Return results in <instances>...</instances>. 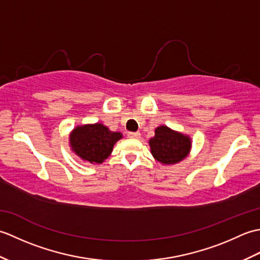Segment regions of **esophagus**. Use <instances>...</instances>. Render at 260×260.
<instances>
[{"mask_svg":"<svg viewBox=\"0 0 260 260\" xmlns=\"http://www.w3.org/2000/svg\"><path fill=\"white\" fill-rule=\"evenodd\" d=\"M127 136H128L129 139H139L141 134L139 132H128V133H127Z\"/></svg>","mask_w":260,"mask_h":260,"instance_id":"34e87169","label":"esophagus"}]
</instances>
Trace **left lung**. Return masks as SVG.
Instances as JSON below:
<instances>
[{"label":"left lung","instance_id":"1","mask_svg":"<svg viewBox=\"0 0 260 260\" xmlns=\"http://www.w3.org/2000/svg\"><path fill=\"white\" fill-rule=\"evenodd\" d=\"M153 156L162 164H174L182 161L191 148V140L183 134L176 133L168 126H159L155 136L150 140Z\"/></svg>","mask_w":260,"mask_h":260}]
</instances>
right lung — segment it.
Segmentation results:
<instances>
[{"label":"right lung","mask_w":260,"mask_h":260,"mask_svg":"<svg viewBox=\"0 0 260 260\" xmlns=\"http://www.w3.org/2000/svg\"><path fill=\"white\" fill-rule=\"evenodd\" d=\"M121 139L118 132H110L103 124L78 126L70 135L73 151L85 161L102 163L113 151L116 142Z\"/></svg>","instance_id":"add662e5"}]
</instances>
